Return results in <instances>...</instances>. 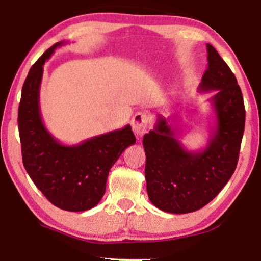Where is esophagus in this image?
<instances>
[{"label": "esophagus", "instance_id": "1", "mask_svg": "<svg viewBox=\"0 0 261 261\" xmlns=\"http://www.w3.org/2000/svg\"><path fill=\"white\" fill-rule=\"evenodd\" d=\"M131 125H132V130L135 131V134L138 137H141L145 134V132L147 131L148 115L146 113H143V112L135 114V116L132 117Z\"/></svg>", "mask_w": 261, "mask_h": 261}]
</instances>
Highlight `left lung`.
<instances>
[{
	"mask_svg": "<svg viewBox=\"0 0 261 261\" xmlns=\"http://www.w3.org/2000/svg\"><path fill=\"white\" fill-rule=\"evenodd\" d=\"M208 68L199 92L215 91L210 99L215 126L205 148L188 151L170 125L176 118L159 115L144 136L145 178L149 200L167 213H191L218 196L236 169L245 125L241 87L230 68L212 45H207Z\"/></svg>",
	"mask_w": 261,
	"mask_h": 261,
	"instance_id": "obj_1",
	"label": "left lung"
}]
</instances>
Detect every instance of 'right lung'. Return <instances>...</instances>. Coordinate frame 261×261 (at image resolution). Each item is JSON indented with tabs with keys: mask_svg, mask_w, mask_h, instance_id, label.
I'll use <instances>...</instances> for the list:
<instances>
[{
	"mask_svg": "<svg viewBox=\"0 0 261 261\" xmlns=\"http://www.w3.org/2000/svg\"><path fill=\"white\" fill-rule=\"evenodd\" d=\"M64 43H55L30 69L21 90L18 129L23 163L33 183L59 208L83 212L99 204L110 168L136 137L127 124L69 146L47 130L39 106L43 64Z\"/></svg>",
	"mask_w": 261,
	"mask_h": 261,
	"instance_id": "obj_1",
	"label": "right lung"
}]
</instances>
